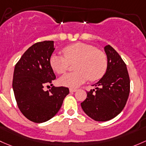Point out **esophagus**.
Instances as JSON below:
<instances>
[{"label":"esophagus","mask_w":146,"mask_h":146,"mask_svg":"<svg viewBox=\"0 0 146 146\" xmlns=\"http://www.w3.org/2000/svg\"><path fill=\"white\" fill-rule=\"evenodd\" d=\"M69 91H70V92H76V91H77V90H76V89L70 88V90H69Z\"/></svg>","instance_id":"esophagus-1"}]
</instances>
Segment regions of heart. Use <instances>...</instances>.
Returning a JSON list of instances; mask_svg holds the SVG:
<instances>
[{"instance_id": "obj_1", "label": "heart", "mask_w": 146, "mask_h": 146, "mask_svg": "<svg viewBox=\"0 0 146 146\" xmlns=\"http://www.w3.org/2000/svg\"><path fill=\"white\" fill-rule=\"evenodd\" d=\"M64 56L52 55L50 59L51 68L55 73L63 74L73 65V73L61 77L59 83L68 87H76L87 80L96 81L105 74L108 67V59L104 52L95 46L83 42H76L63 48Z\"/></svg>"}]
</instances>
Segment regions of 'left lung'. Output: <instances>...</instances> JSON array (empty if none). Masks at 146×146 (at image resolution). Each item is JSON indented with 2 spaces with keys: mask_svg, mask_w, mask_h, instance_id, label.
I'll list each match as a JSON object with an SVG mask.
<instances>
[{
  "mask_svg": "<svg viewBox=\"0 0 146 146\" xmlns=\"http://www.w3.org/2000/svg\"><path fill=\"white\" fill-rule=\"evenodd\" d=\"M108 58L106 73L95 84L96 90L87 92L81 103L92 119L104 122L113 119L125 108L130 91V80L125 61L110 45L104 47Z\"/></svg>",
  "mask_w": 146,
  "mask_h": 146,
  "instance_id": "left-lung-1",
  "label": "left lung"
}]
</instances>
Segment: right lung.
<instances>
[{
	"mask_svg": "<svg viewBox=\"0 0 146 146\" xmlns=\"http://www.w3.org/2000/svg\"><path fill=\"white\" fill-rule=\"evenodd\" d=\"M54 50V41L35 43L24 53L15 67L12 87L18 108L29 120L36 123L46 122L57 113L68 88L52 86L44 91L45 85L56 79L50 64Z\"/></svg>",
	"mask_w": 146,
	"mask_h": 146,
	"instance_id": "1",
	"label": "right lung"
}]
</instances>
